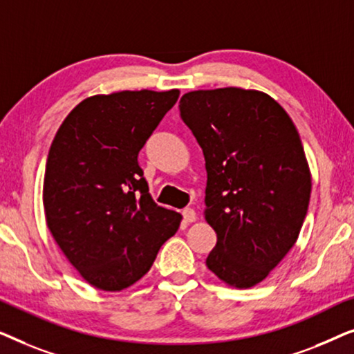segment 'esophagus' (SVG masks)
Segmentation results:
<instances>
[{"label":"esophagus","instance_id":"esophagus-1","mask_svg":"<svg viewBox=\"0 0 354 354\" xmlns=\"http://www.w3.org/2000/svg\"><path fill=\"white\" fill-rule=\"evenodd\" d=\"M182 216L187 222H195L196 221V212H195V209H192V207H185V209L182 211Z\"/></svg>","mask_w":354,"mask_h":354}]
</instances>
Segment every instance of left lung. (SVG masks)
Masks as SVG:
<instances>
[{
  "instance_id": "8db88e82",
  "label": "left lung",
  "mask_w": 354,
  "mask_h": 354,
  "mask_svg": "<svg viewBox=\"0 0 354 354\" xmlns=\"http://www.w3.org/2000/svg\"><path fill=\"white\" fill-rule=\"evenodd\" d=\"M180 118L206 161L205 217L217 234L206 266L248 288L297 241L311 196L298 130L269 95L229 86L182 96Z\"/></svg>"
}]
</instances>
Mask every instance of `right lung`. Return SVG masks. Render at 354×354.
Segmentation results:
<instances>
[{"label":"right lung","mask_w":354,"mask_h":354,"mask_svg":"<svg viewBox=\"0 0 354 354\" xmlns=\"http://www.w3.org/2000/svg\"><path fill=\"white\" fill-rule=\"evenodd\" d=\"M178 90L118 91L86 98L61 124L48 153V229L93 287L119 292L151 268L182 216L158 206L138 153Z\"/></svg>","instance_id":"obj_1"}]
</instances>
